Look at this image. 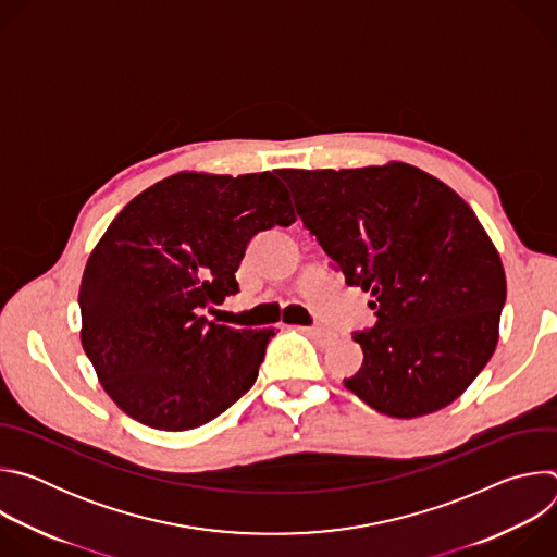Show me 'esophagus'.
Here are the masks:
<instances>
[{
	"instance_id": "esophagus-1",
	"label": "esophagus",
	"mask_w": 557,
	"mask_h": 557,
	"mask_svg": "<svg viewBox=\"0 0 557 557\" xmlns=\"http://www.w3.org/2000/svg\"><path fill=\"white\" fill-rule=\"evenodd\" d=\"M306 335H310V337H314V339H320V342H324V344H329V342H333L335 339V333L333 331H329V329H324V326H306V329H301Z\"/></svg>"
}]
</instances>
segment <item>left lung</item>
I'll use <instances>...</instances> for the list:
<instances>
[{
	"label": "left lung",
	"mask_w": 557,
	"mask_h": 557,
	"mask_svg": "<svg viewBox=\"0 0 557 557\" xmlns=\"http://www.w3.org/2000/svg\"><path fill=\"white\" fill-rule=\"evenodd\" d=\"M280 176L346 284L372 297L374 326L352 333L363 363L344 385L394 419L458 399L496 350L507 297L500 256L471 207L406 163Z\"/></svg>",
	"instance_id": "left-lung-1"
}]
</instances>
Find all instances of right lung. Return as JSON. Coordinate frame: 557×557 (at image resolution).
<instances>
[{
	"label": "right lung",
	"mask_w": 557,
	"mask_h": 557,
	"mask_svg": "<svg viewBox=\"0 0 557 557\" xmlns=\"http://www.w3.org/2000/svg\"><path fill=\"white\" fill-rule=\"evenodd\" d=\"M275 174L170 176L125 205L92 251L78 288L82 344L138 423L200 428L256 383L275 331L222 326L202 308L240 290L235 271L260 231L295 222Z\"/></svg>",
	"instance_id": "obj_1"
}]
</instances>
